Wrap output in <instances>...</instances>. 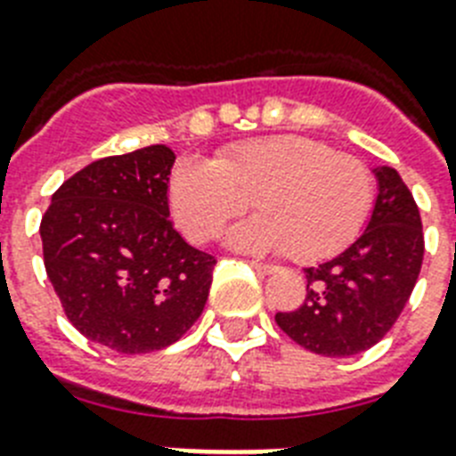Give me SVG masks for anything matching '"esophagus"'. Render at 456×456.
<instances>
[{"label":"esophagus","instance_id":"1","mask_svg":"<svg viewBox=\"0 0 456 456\" xmlns=\"http://www.w3.org/2000/svg\"><path fill=\"white\" fill-rule=\"evenodd\" d=\"M249 265H251V268H254V270H258V273H263V274H270V273H274V265H268V263H258V261H251Z\"/></svg>","mask_w":456,"mask_h":456}]
</instances>
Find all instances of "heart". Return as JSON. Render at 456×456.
Segmentation results:
<instances>
[{"label":"heart","instance_id":"obj_1","mask_svg":"<svg viewBox=\"0 0 456 456\" xmlns=\"http://www.w3.org/2000/svg\"><path fill=\"white\" fill-rule=\"evenodd\" d=\"M375 182L363 160L303 134H274L221 149L212 165L183 160L169 183L176 225L209 242L256 202L261 209L231 240L249 251H284L300 263L347 247L372 205Z\"/></svg>","mask_w":456,"mask_h":456}]
</instances>
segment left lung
I'll return each mask as SVG.
<instances>
[{"label":"left lung","instance_id":"8db88e82","mask_svg":"<svg viewBox=\"0 0 456 456\" xmlns=\"http://www.w3.org/2000/svg\"><path fill=\"white\" fill-rule=\"evenodd\" d=\"M379 193L363 235L340 256L305 268L298 310L274 322L314 354L352 356L378 345L401 317L424 258L419 207L394 167H379Z\"/></svg>","mask_w":456,"mask_h":456}]
</instances>
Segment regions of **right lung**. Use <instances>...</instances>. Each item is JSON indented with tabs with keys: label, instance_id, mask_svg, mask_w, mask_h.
<instances>
[{
	"label": "right lung",
	"instance_id": "1",
	"mask_svg": "<svg viewBox=\"0 0 456 456\" xmlns=\"http://www.w3.org/2000/svg\"><path fill=\"white\" fill-rule=\"evenodd\" d=\"M175 153L163 144L100 158L53 193L44 265L71 326L120 354L167 347L202 314L216 258L169 219Z\"/></svg>",
	"mask_w": 456,
	"mask_h": 456
}]
</instances>
